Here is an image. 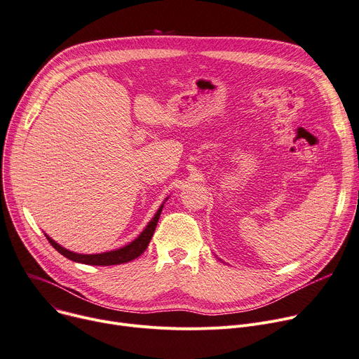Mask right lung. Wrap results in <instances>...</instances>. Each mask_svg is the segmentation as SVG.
I'll list each match as a JSON object with an SVG mask.
<instances>
[{
	"instance_id": "obj_1",
	"label": "right lung",
	"mask_w": 359,
	"mask_h": 359,
	"mask_svg": "<svg viewBox=\"0 0 359 359\" xmlns=\"http://www.w3.org/2000/svg\"><path fill=\"white\" fill-rule=\"evenodd\" d=\"M169 198H165V201ZM164 201V202H165ZM164 202L160 205L158 210L156 212L154 217L151 218V221L147 224V226L142 229V232L135 238L134 241H131L130 244L118 248V250H112V251H107V252H100V254H78L74 251H69L66 248H63L62 245H59L55 240L44 233L49 243L53 245V248L56 251H59L63 257L75 261V262H81V264H88V266H116V264H124V262H128L131 259H135L137 257H140L142 252H144L151 241L153 233L156 231L158 218L161 209L164 206Z\"/></svg>"
}]
</instances>
